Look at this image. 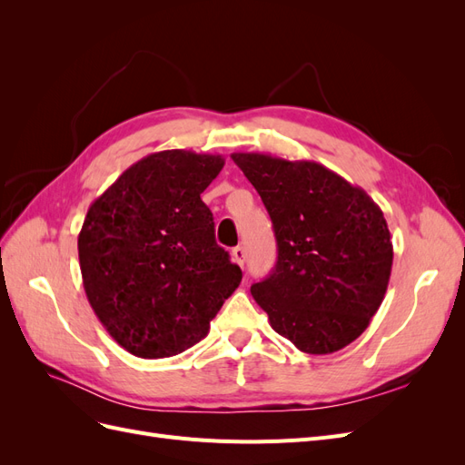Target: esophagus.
<instances>
[{
    "label": "esophagus",
    "mask_w": 465,
    "mask_h": 465,
    "mask_svg": "<svg viewBox=\"0 0 465 465\" xmlns=\"http://www.w3.org/2000/svg\"><path fill=\"white\" fill-rule=\"evenodd\" d=\"M231 254H232V260L238 263V265H244V262H246V250L242 248V246H236V248H232V252H231Z\"/></svg>",
    "instance_id": "esophagus-1"
}]
</instances>
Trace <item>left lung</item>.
<instances>
[{
  "label": "left lung",
  "mask_w": 465,
  "mask_h": 465,
  "mask_svg": "<svg viewBox=\"0 0 465 465\" xmlns=\"http://www.w3.org/2000/svg\"><path fill=\"white\" fill-rule=\"evenodd\" d=\"M273 223L277 263L250 287L272 328L308 355L343 349L384 301L393 246L371 195L314 161L232 153Z\"/></svg>",
  "instance_id": "obj_1"
}]
</instances>
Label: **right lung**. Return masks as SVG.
Returning <instances> with one entry per match:
<instances>
[{
  "instance_id": "obj_1",
  "label": "right lung",
  "mask_w": 465,
  "mask_h": 465,
  "mask_svg": "<svg viewBox=\"0 0 465 465\" xmlns=\"http://www.w3.org/2000/svg\"><path fill=\"white\" fill-rule=\"evenodd\" d=\"M223 166L221 154L151 153L87 211L77 238L83 287L112 340L135 357H173L202 341L241 285L200 198Z\"/></svg>"
}]
</instances>
